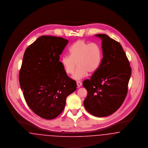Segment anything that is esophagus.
I'll use <instances>...</instances> for the list:
<instances>
[{
  "label": "esophagus",
  "instance_id": "1",
  "mask_svg": "<svg viewBox=\"0 0 148 148\" xmlns=\"http://www.w3.org/2000/svg\"><path fill=\"white\" fill-rule=\"evenodd\" d=\"M77 87H78V88H79L81 86H82V82H80V81H77Z\"/></svg>",
  "mask_w": 148,
  "mask_h": 148
}]
</instances>
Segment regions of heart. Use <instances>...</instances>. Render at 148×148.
Returning a JSON list of instances; mask_svg holds the SVG:
<instances>
[{
	"label": "heart",
	"instance_id": "1",
	"mask_svg": "<svg viewBox=\"0 0 148 148\" xmlns=\"http://www.w3.org/2000/svg\"><path fill=\"white\" fill-rule=\"evenodd\" d=\"M69 52L70 55L63 56L61 62L68 75L73 73L77 64V69L72 77L73 79L79 81L86 77L88 72L93 73L99 69L102 53L101 48L97 43L79 40L70 47Z\"/></svg>",
	"mask_w": 148,
	"mask_h": 148
}]
</instances>
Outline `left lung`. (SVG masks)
I'll use <instances>...</instances> for the list:
<instances>
[{
	"instance_id": "left-lung-1",
	"label": "left lung",
	"mask_w": 148,
	"mask_h": 148,
	"mask_svg": "<svg viewBox=\"0 0 148 148\" xmlns=\"http://www.w3.org/2000/svg\"><path fill=\"white\" fill-rule=\"evenodd\" d=\"M102 40L103 58L99 69L83 86L87 91L86 110L95 116H107L124 101L132 70L121 45L105 34L95 35Z\"/></svg>"
}]
</instances>
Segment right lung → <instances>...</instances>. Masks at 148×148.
Wrapping results in <instances>:
<instances>
[{"instance_id":"add662e5","label":"right lung","mask_w":148,"mask_h":148,"mask_svg":"<svg viewBox=\"0 0 148 148\" xmlns=\"http://www.w3.org/2000/svg\"><path fill=\"white\" fill-rule=\"evenodd\" d=\"M68 40L42 36L24 54L19 79L30 109L47 120L58 116L64 108L67 97L76 91L75 81L69 77L60 60Z\"/></svg>"}]
</instances>
